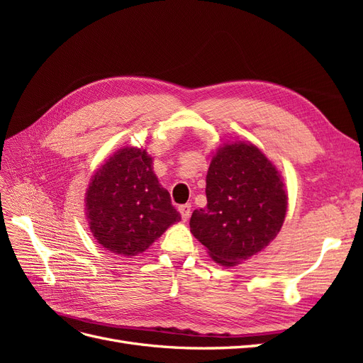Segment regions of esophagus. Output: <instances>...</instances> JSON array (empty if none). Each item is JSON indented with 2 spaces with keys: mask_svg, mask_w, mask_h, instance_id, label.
I'll use <instances>...</instances> for the list:
<instances>
[{
  "mask_svg": "<svg viewBox=\"0 0 363 363\" xmlns=\"http://www.w3.org/2000/svg\"><path fill=\"white\" fill-rule=\"evenodd\" d=\"M179 212L182 215L183 221H188L189 216H191V204H183L179 207Z\"/></svg>",
  "mask_w": 363,
  "mask_h": 363,
  "instance_id": "esophagus-1",
  "label": "esophagus"
}]
</instances>
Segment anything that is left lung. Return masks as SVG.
Listing matches in <instances>:
<instances>
[{"mask_svg": "<svg viewBox=\"0 0 363 363\" xmlns=\"http://www.w3.org/2000/svg\"><path fill=\"white\" fill-rule=\"evenodd\" d=\"M206 196L207 206L191 216V232L225 267L265 248L280 232L288 207L279 171L245 142L218 150L207 171Z\"/></svg>", "mask_w": 363, "mask_h": 363, "instance_id": "left-lung-1", "label": "left lung"}]
</instances>
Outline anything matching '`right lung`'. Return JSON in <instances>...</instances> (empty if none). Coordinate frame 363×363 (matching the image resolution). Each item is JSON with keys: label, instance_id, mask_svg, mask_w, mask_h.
Returning a JSON list of instances; mask_svg holds the SVG:
<instances>
[{"label": "right lung", "instance_id": "right-lung-1", "mask_svg": "<svg viewBox=\"0 0 363 363\" xmlns=\"http://www.w3.org/2000/svg\"><path fill=\"white\" fill-rule=\"evenodd\" d=\"M86 215L96 242L121 256L145 251L182 218L159 184L152 159L133 147L119 150L95 172Z\"/></svg>", "mask_w": 363, "mask_h": 363}]
</instances>
